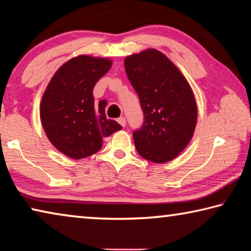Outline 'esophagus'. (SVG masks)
Instances as JSON below:
<instances>
[{
	"instance_id": "34e87169",
	"label": "esophagus",
	"mask_w": 251,
	"mask_h": 251,
	"mask_svg": "<svg viewBox=\"0 0 251 251\" xmlns=\"http://www.w3.org/2000/svg\"><path fill=\"white\" fill-rule=\"evenodd\" d=\"M118 122H119V125H121L122 126H126V118L125 117L119 118L118 119Z\"/></svg>"
}]
</instances>
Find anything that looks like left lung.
Here are the masks:
<instances>
[{
  "instance_id": "1",
  "label": "left lung",
  "mask_w": 251,
  "mask_h": 251,
  "mask_svg": "<svg viewBox=\"0 0 251 251\" xmlns=\"http://www.w3.org/2000/svg\"><path fill=\"white\" fill-rule=\"evenodd\" d=\"M125 68L145 116L133 132L138 153L149 161L174 160L188 146L197 125L194 92L179 69L158 50L126 56Z\"/></svg>"
}]
</instances>
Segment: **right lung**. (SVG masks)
I'll return each mask as SVG.
<instances>
[{
	"instance_id": "1",
	"label": "right lung",
	"mask_w": 251,
	"mask_h": 251,
	"mask_svg": "<svg viewBox=\"0 0 251 251\" xmlns=\"http://www.w3.org/2000/svg\"><path fill=\"white\" fill-rule=\"evenodd\" d=\"M112 61L79 55L65 62L52 76L40 104L45 134L60 152L71 159L92 155L103 138L122 126L105 117L106 101L94 104L93 88L109 71Z\"/></svg>"
}]
</instances>
